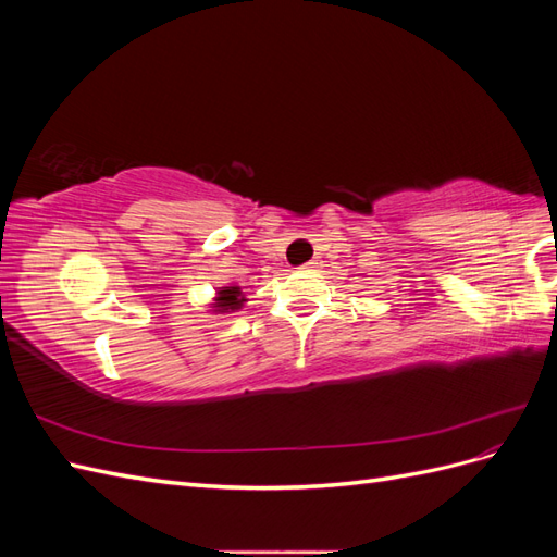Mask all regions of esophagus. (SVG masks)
<instances>
[{"label": "esophagus", "instance_id": "obj_1", "mask_svg": "<svg viewBox=\"0 0 557 557\" xmlns=\"http://www.w3.org/2000/svg\"><path fill=\"white\" fill-rule=\"evenodd\" d=\"M320 267V260L318 258H313V260H309L305 267H301V269H318Z\"/></svg>", "mask_w": 557, "mask_h": 557}]
</instances>
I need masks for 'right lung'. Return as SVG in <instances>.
<instances>
[{
	"mask_svg": "<svg viewBox=\"0 0 557 557\" xmlns=\"http://www.w3.org/2000/svg\"><path fill=\"white\" fill-rule=\"evenodd\" d=\"M246 301L248 299L242 293V285L230 283L215 290V297L211 299L209 307H211V313H232V311H239Z\"/></svg>",
	"mask_w": 557,
	"mask_h": 557,
	"instance_id": "right-lung-1",
	"label": "right lung"
}]
</instances>
